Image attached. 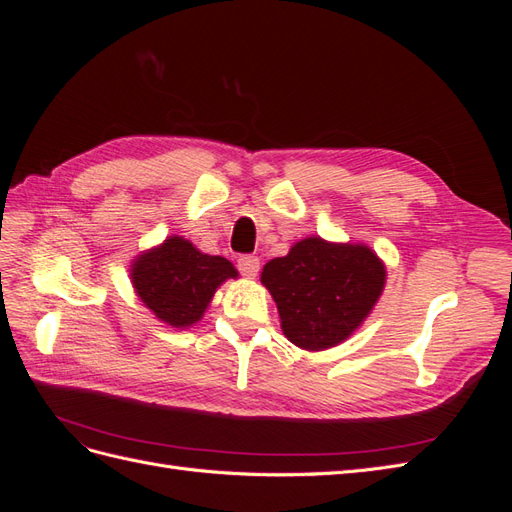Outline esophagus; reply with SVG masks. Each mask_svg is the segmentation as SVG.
I'll return each instance as SVG.
<instances>
[{"mask_svg":"<svg viewBox=\"0 0 512 512\" xmlns=\"http://www.w3.org/2000/svg\"><path fill=\"white\" fill-rule=\"evenodd\" d=\"M237 269L245 277H256L258 269H260V260L256 256H239L237 258Z\"/></svg>","mask_w":512,"mask_h":512,"instance_id":"1","label":"esophagus"}]
</instances>
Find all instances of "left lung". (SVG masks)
I'll use <instances>...</instances> for the list:
<instances>
[{
    "mask_svg": "<svg viewBox=\"0 0 512 512\" xmlns=\"http://www.w3.org/2000/svg\"><path fill=\"white\" fill-rule=\"evenodd\" d=\"M384 265L365 245L309 237L269 260L260 280L273 294L284 335L305 350L342 344L384 288Z\"/></svg>",
    "mask_w": 512,
    "mask_h": 512,
    "instance_id": "1",
    "label": "left lung"
}]
</instances>
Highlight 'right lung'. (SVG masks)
Masks as SVG:
<instances>
[{"mask_svg": "<svg viewBox=\"0 0 512 512\" xmlns=\"http://www.w3.org/2000/svg\"><path fill=\"white\" fill-rule=\"evenodd\" d=\"M237 269L222 256L200 254L181 237L143 254L132 267L138 297L160 320L173 327H190L205 314L215 288Z\"/></svg>", "mask_w": 512, "mask_h": 512, "instance_id": "right-lung-1", "label": "right lung"}]
</instances>
